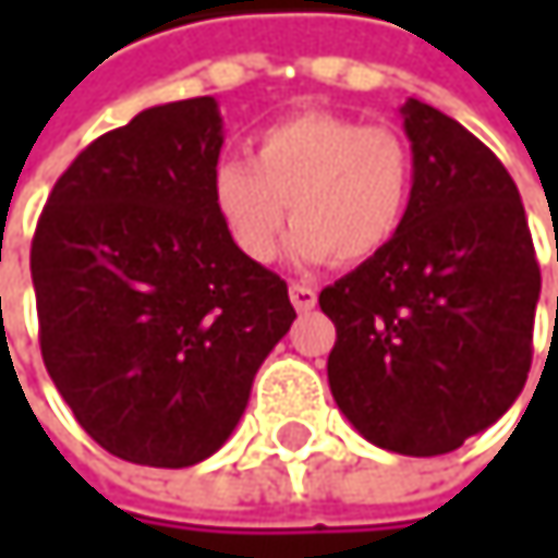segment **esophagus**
Segmentation results:
<instances>
[{"label": "esophagus", "mask_w": 558, "mask_h": 558, "mask_svg": "<svg viewBox=\"0 0 558 558\" xmlns=\"http://www.w3.org/2000/svg\"><path fill=\"white\" fill-rule=\"evenodd\" d=\"M290 303L296 306V313H306L316 306V290L310 283H290Z\"/></svg>", "instance_id": "1"}]
</instances>
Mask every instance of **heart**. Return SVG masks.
<instances>
[{
  "label": "heart",
  "mask_w": 558,
  "mask_h": 558,
  "mask_svg": "<svg viewBox=\"0 0 558 558\" xmlns=\"http://www.w3.org/2000/svg\"><path fill=\"white\" fill-rule=\"evenodd\" d=\"M413 151L390 125L306 109L262 129L248 158L213 170V209L232 248L268 265L290 209V255L303 265H362L403 229Z\"/></svg>",
  "instance_id": "obj_1"
}]
</instances>
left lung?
<instances>
[{
  "instance_id": "obj_1",
  "label": "left lung",
  "mask_w": 558,
  "mask_h": 558,
  "mask_svg": "<svg viewBox=\"0 0 558 558\" xmlns=\"http://www.w3.org/2000/svg\"><path fill=\"white\" fill-rule=\"evenodd\" d=\"M413 196L388 248L319 293L336 323L329 390L400 456H442L526 385L539 265L517 183L469 129L407 99Z\"/></svg>"
}]
</instances>
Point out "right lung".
<instances>
[{"label":"right lung","mask_w":558,"mask_h":558,"mask_svg":"<svg viewBox=\"0 0 558 558\" xmlns=\"http://www.w3.org/2000/svg\"><path fill=\"white\" fill-rule=\"evenodd\" d=\"M219 148L213 96L151 106L76 155L35 229L45 368L76 423L135 465L209 459L296 319L287 283L216 219Z\"/></svg>","instance_id":"add662e5"}]
</instances>
